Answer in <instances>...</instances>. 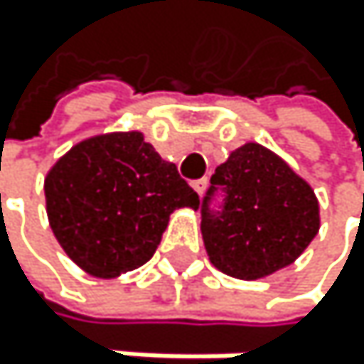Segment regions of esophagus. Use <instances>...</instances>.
Returning <instances> with one entry per match:
<instances>
[{"mask_svg":"<svg viewBox=\"0 0 364 364\" xmlns=\"http://www.w3.org/2000/svg\"><path fill=\"white\" fill-rule=\"evenodd\" d=\"M192 188H194V192L200 196V194L205 192V188H207V178H196V181H192Z\"/></svg>","mask_w":364,"mask_h":364,"instance_id":"esophagus-1","label":"esophagus"}]
</instances>
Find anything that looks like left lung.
Wrapping results in <instances>:
<instances>
[{"mask_svg":"<svg viewBox=\"0 0 364 364\" xmlns=\"http://www.w3.org/2000/svg\"><path fill=\"white\" fill-rule=\"evenodd\" d=\"M223 192L218 210L213 196ZM209 262L235 279H259L295 262L318 233V200L282 157L245 144L212 174L200 203Z\"/></svg>","mask_w":364,"mask_h":364,"instance_id":"left-lung-1","label":"left lung"}]
</instances>
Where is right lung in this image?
<instances>
[{
  "label": "right lung",
  "mask_w": 364,
  "mask_h": 364,
  "mask_svg": "<svg viewBox=\"0 0 364 364\" xmlns=\"http://www.w3.org/2000/svg\"><path fill=\"white\" fill-rule=\"evenodd\" d=\"M176 166L137 131L95 135L46 176L50 227L63 251L93 277L111 279L155 255L170 214L198 209Z\"/></svg>",
  "instance_id": "1"
}]
</instances>
